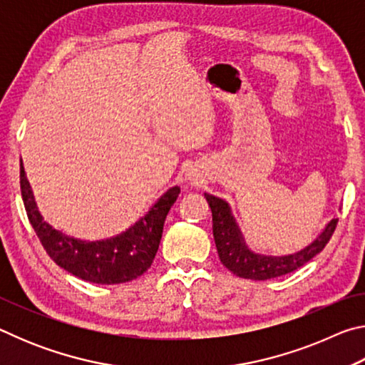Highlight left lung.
Listing matches in <instances>:
<instances>
[{"label":"left lung","instance_id":"1","mask_svg":"<svg viewBox=\"0 0 365 365\" xmlns=\"http://www.w3.org/2000/svg\"><path fill=\"white\" fill-rule=\"evenodd\" d=\"M205 197L212 211V233L220 262L237 277L248 280H269L299 269L301 265L311 261L314 256H317L325 248L338 224L336 217L331 219L325 225L324 232L311 245L294 252V255H257L245 243L243 235L233 219L228 202L209 193H205Z\"/></svg>","mask_w":365,"mask_h":365}]
</instances>
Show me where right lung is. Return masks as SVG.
<instances>
[{
    "mask_svg": "<svg viewBox=\"0 0 365 365\" xmlns=\"http://www.w3.org/2000/svg\"><path fill=\"white\" fill-rule=\"evenodd\" d=\"M21 193L36 237L40 238L48 256L59 267L86 282L115 285V283L135 280L151 267L160 237H163L164 220L172 205L177 201L180 188H169L154 202L150 211L130 228L100 242H82V240L67 237L43 220L35 205L32 188H30L22 163Z\"/></svg>",
    "mask_w": 365,
    "mask_h": 365,
    "instance_id": "add662e5",
    "label": "right lung"
}]
</instances>
